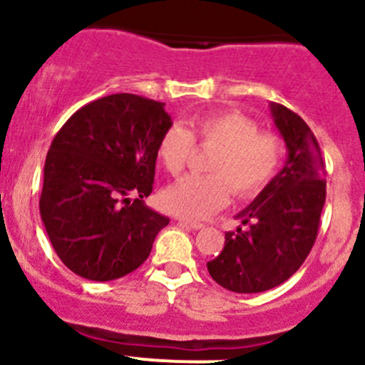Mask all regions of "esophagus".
Returning <instances> with one entry per match:
<instances>
[{"label": "esophagus", "instance_id": "1", "mask_svg": "<svg viewBox=\"0 0 365 365\" xmlns=\"http://www.w3.org/2000/svg\"><path fill=\"white\" fill-rule=\"evenodd\" d=\"M178 222L183 224V226L190 227V230H203V227H205L203 222H197V220L185 219V217H178Z\"/></svg>", "mask_w": 365, "mask_h": 365}]
</instances>
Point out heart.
I'll return each instance as SVG.
<instances>
[{
    "label": "heart",
    "instance_id": "obj_1",
    "mask_svg": "<svg viewBox=\"0 0 365 365\" xmlns=\"http://www.w3.org/2000/svg\"><path fill=\"white\" fill-rule=\"evenodd\" d=\"M194 141L213 146L206 175H187L162 194L169 212L187 219H203L227 203L230 190L237 197H252L277 173L281 141L257 130L256 121L237 111H213L194 116L187 128L173 125L160 135L157 155L164 169L178 175L185 168Z\"/></svg>",
    "mask_w": 365,
    "mask_h": 365
}]
</instances>
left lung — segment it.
Masks as SVG:
<instances>
[{
	"instance_id": "1",
	"label": "left lung",
	"mask_w": 365,
	"mask_h": 365,
	"mask_svg": "<svg viewBox=\"0 0 365 365\" xmlns=\"http://www.w3.org/2000/svg\"><path fill=\"white\" fill-rule=\"evenodd\" d=\"M270 113L288 150L284 168L237 219L247 230L227 231L224 249L208 261L217 284L261 293L288 281L311 252L327 197L325 164L309 125L281 104Z\"/></svg>"
}]
</instances>
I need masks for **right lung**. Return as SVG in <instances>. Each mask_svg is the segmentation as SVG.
Listing matches in <instances>:
<instances>
[{"label": "right lung", "mask_w": 365, "mask_h": 365, "mask_svg": "<svg viewBox=\"0 0 365 365\" xmlns=\"http://www.w3.org/2000/svg\"><path fill=\"white\" fill-rule=\"evenodd\" d=\"M164 106L108 95L73 113L51 143L40 215L73 274L101 282L130 274L169 224L143 201L153 190L159 139L173 125Z\"/></svg>", "instance_id": "1"}]
</instances>
